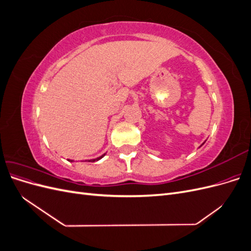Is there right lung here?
<instances>
[{
    "mask_svg": "<svg viewBox=\"0 0 251 251\" xmlns=\"http://www.w3.org/2000/svg\"><path fill=\"white\" fill-rule=\"evenodd\" d=\"M105 154H103V155H101L100 157H98V158H95V159H91V160H89V162L91 161V162H95V161H98V160H100V159H101L103 156H104ZM69 161H72V160H69Z\"/></svg>",
    "mask_w": 251,
    "mask_h": 251,
    "instance_id": "right-lung-1",
    "label": "right lung"
}]
</instances>
